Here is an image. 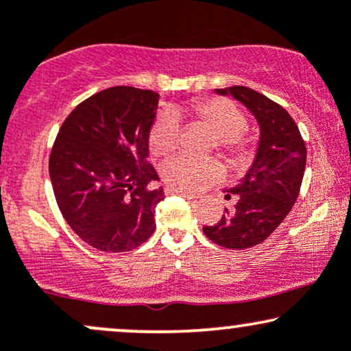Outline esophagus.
<instances>
[{
	"instance_id": "esophagus-1",
	"label": "esophagus",
	"mask_w": 351,
	"mask_h": 351,
	"mask_svg": "<svg viewBox=\"0 0 351 351\" xmlns=\"http://www.w3.org/2000/svg\"><path fill=\"white\" fill-rule=\"evenodd\" d=\"M165 193H167V195H178V196H183V198H186V199H195V198H196V196L193 195V193L183 191V189L173 188V186H167V188H165Z\"/></svg>"
}]
</instances>
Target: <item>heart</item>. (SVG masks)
<instances>
[{
  "label": "heart",
  "mask_w": 351,
  "mask_h": 351,
  "mask_svg": "<svg viewBox=\"0 0 351 351\" xmlns=\"http://www.w3.org/2000/svg\"><path fill=\"white\" fill-rule=\"evenodd\" d=\"M178 112V110H176ZM196 122L215 132L213 148H219L234 165H244L252 158L254 142L244 132L245 115L231 100L206 97L193 100L188 107ZM180 140V125L171 112H162L153 120L148 132V148L155 156L170 155ZM224 165L217 158L196 160L186 155H176L162 165L165 183L184 191L206 188L223 178Z\"/></svg>",
  "instance_id": "1"
}]
</instances>
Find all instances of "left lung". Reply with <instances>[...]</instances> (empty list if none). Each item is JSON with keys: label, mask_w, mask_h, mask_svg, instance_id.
<instances>
[{"label": "left lung", "mask_w": 351, "mask_h": 351, "mask_svg": "<svg viewBox=\"0 0 351 351\" xmlns=\"http://www.w3.org/2000/svg\"><path fill=\"white\" fill-rule=\"evenodd\" d=\"M231 94L252 112L261 127V140L251 170L226 198H236L232 209L216 224L203 226L208 239L226 249H247L261 244L279 228L299 196L307 148L299 127L284 107L261 92L244 86L217 88Z\"/></svg>", "instance_id": "8db88e82"}]
</instances>
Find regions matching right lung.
Masks as SVG:
<instances>
[{
    "label": "right lung",
    "instance_id": "1",
    "mask_svg": "<svg viewBox=\"0 0 351 351\" xmlns=\"http://www.w3.org/2000/svg\"><path fill=\"white\" fill-rule=\"evenodd\" d=\"M160 95L117 86L80 102L60 125L49 176L64 219L84 243L128 252L155 231L163 188L148 163V132Z\"/></svg>",
    "mask_w": 351,
    "mask_h": 351
}]
</instances>
